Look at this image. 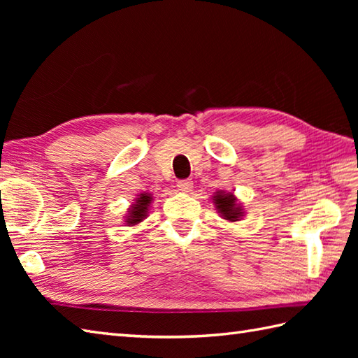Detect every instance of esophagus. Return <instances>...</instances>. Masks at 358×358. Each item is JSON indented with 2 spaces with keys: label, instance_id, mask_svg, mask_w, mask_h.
Returning <instances> with one entry per match:
<instances>
[{
  "label": "esophagus",
  "instance_id": "esophagus-1",
  "mask_svg": "<svg viewBox=\"0 0 358 358\" xmlns=\"http://www.w3.org/2000/svg\"><path fill=\"white\" fill-rule=\"evenodd\" d=\"M192 181H191V178H186V180H180L178 181V187L181 189V191H185V192H191L192 191Z\"/></svg>",
  "mask_w": 358,
  "mask_h": 358
}]
</instances>
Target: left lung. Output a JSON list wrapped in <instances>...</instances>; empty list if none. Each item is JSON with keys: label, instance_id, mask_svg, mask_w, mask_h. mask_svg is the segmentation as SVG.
Masks as SVG:
<instances>
[{"label": "left lung", "instance_id": "left-lung-1", "mask_svg": "<svg viewBox=\"0 0 358 358\" xmlns=\"http://www.w3.org/2000/svg\"><path fill=\"white\" fill-rule=\"evenodd\" d=\"M214 203L218 209L220 214L224 220H229V222H238V220L243 217V209L240 204H237V200L235 196L229 192H223L220 191L214 195Z\"/></svg>", "mask_w": 358, "mask_h": 358}]
</instances>
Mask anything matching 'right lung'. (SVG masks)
<instances>
[{"mask_svg":"<svg viewBox=\"0 0 358 358\" xmlns=\"http://www.w3.org/2000/svg\"><path fill=\"white\" fill-rule=\"evenodd\" d=\"M150 201H152L150 194H140L138 199L135 200V204H132L131 209H129V215L126 218L127 226L138 224L143 218H146Z\"/></svg>","mask_w":358,"mask_h":358,"instance_id":"right-lung-1","label":"right lung"}]
</instances>
